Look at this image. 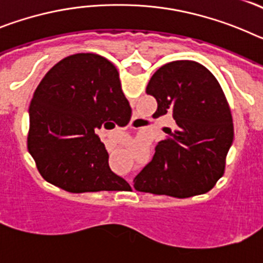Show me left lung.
Segmentation results:
<instances>
[{
    "label": "left lung",
    "instance_id": "left-lung-1",
    "mask_svg": "<svg viewBox=\"0 0 263 263\" xmlns=\"http://www.w3.org/2000/svg\"><path fill=\"white\" fill-rule=\"evenodd\" d=\"M155 97L153 117L173 115L153 160L134 178V188L167 196L190 197L208 192L224 175L233 143V120L221 85L210 69L192 60L160 67L148 81Z\"/></svg>",
    "mask_w": 263,
    "mask_h": 263
}]
</instances>
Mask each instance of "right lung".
Returning <instances> with one entry per match:
<instances>
[{
  "label": "right lung",
  "instance_id": "obj_1",
  "mask_svg": "<svg viewBox=\"0 0 263 263\" xmlns=\"http://www.w3.org/2000/svg\"><path fill=\"white\" fill-rule=\"evenodd\" d=\"M132 110L113 63L97 53H75L52 67L29 106L27 148L51 184L72 194L124 191L111 173L97 129L115 127Z\"/></svg>",
  "mask_w": 263,
  "mask_h": 263
}]
</instances>
